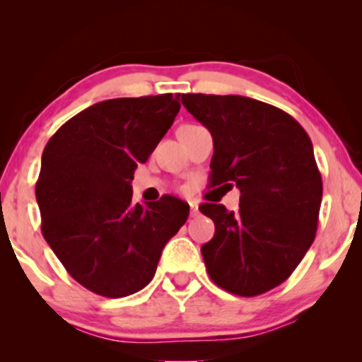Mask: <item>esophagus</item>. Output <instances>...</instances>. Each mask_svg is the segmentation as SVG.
Here are the masks:
<instances>
[{
  "instance_id": "obj_1",
  "label": "esophagus",
  "mask_w": 362,
  "mask_h": 362,
  "mask_svg": "<svg viewBox=\"0 0 362 362\" xmlns=\"http://www.w3.org/2000/svg\"><path fill=\"white\" fill-rule=\"evenodd\" d=\"M189 207H191V217L197 216V212H199V209H197V202L189 201Z\"/></svg>"
}]
</instances>
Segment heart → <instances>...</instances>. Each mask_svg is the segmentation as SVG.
Wrapping results in <instances>:
<instances>
[{"instance_id": "heart-1", "label": "heart", "mask_w": 362, "mask_h": 362, "mask_svg": "<svg viewBox=\"0 0 362 362\" xmlns=\"http://www.w3.org/2000/svg\"><path fill=\"white\" fill-rule=\"evenodd\" d=\"M186 127H192V125H186Z\"/></svg>"}]
</instances>
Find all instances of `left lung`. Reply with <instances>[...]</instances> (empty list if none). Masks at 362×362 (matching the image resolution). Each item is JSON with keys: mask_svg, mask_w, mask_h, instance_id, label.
I'll use <instances>...</instances> for the list:
<instances>
[{"mask_svg": "<svg viewBox=\"0 0 362 362\" xmlns=\"http://www.w3.org/2000/svg\"><path fill=\"white\" fill-rule=\"evenodd\" d=\"M186 110L211 132V186L239 187V211L199 206L214 221L201 247L221 288L255 296L288 279L313 244L323 182L303 127L250 97L185 93Z\"/></svg>", "mask_w": 362, "mask_h": 362, "instance_id": "left-lung-1", "label": "left lung"}]
</instances>
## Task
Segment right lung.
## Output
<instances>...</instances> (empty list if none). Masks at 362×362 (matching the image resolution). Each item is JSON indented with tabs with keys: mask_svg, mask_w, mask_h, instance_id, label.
Masks as SVG:
<instances>
[{
	"mask_svg": "<svg viewBox=\"0 0 362 362\" xmlns=\"http://www.w3.org/2000/svg\"><path fill=\"white\" fill-rule=\"evenodd\" d=\"M180 93L112 98L64 123L42 151L36 201L42 235L76 281L122 298L155 276L166 242L189 216L163 196L132 202L133 173L180 112Z\"/></svg>",
	"mask_w": 362,
	"mask_h": 362,
	"instance_id": "add662e5",
	"label": "right lung"
}]
</instances>
